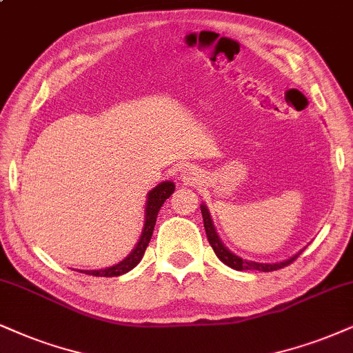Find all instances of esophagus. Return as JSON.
I'll list each match as a JSON object with an SVG mask.
<instances>
[{
    "instance_id": "esophagus-1",
    "label": "esophagus",
    "mask_w": 353,
    "mask_h": 353,
    "mask_svg": "<svg viewBox=\"0 0 353 353\" xmlns=\"http://www.w3.org/2000/svg\"><path fill=\"white\" fill-rule=\"evenodd\" d=\"M180 176H181V180H183L186 185L198 183V180H199L198 172H196V170H194V168H185L183 172L180 173Z\"/></svg>"
}]
</instances>
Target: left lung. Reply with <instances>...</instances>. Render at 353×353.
Masks as SVG:
<instances>
[{
  "label": "left lung",
  "instance_id": "obj_1",
  "mask_svg": "<svg viewBox=\"0 0 353 353\" xmlns=\"http://www.w3.org/2000/svg\"><path fill=\"white\" fill-rule=\"evenodd\" d=\"M201 214H203L204 230H206L208 241H210L212 250H214V254L217 255V259H219L223 263L228 265V267L234 268V270H239V272H242V270L273 272V270H280L283 267H286V265L293 263L294 260H296L299 256V254H301V252H298V254L291 256V259L283 260V262H278V263H259V262H252V260H245V259H242V256L232 254V252H230L228 247L224 245L223 241L219 239V236H217L216 228H214V224H212L211 214H210V211H208L206 204H201Z\"/></svg>",
  "mask_w": 353,
  "mask_h": 353
}]
</instances>
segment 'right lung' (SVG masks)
<instances>
[{"mask_svg": "<svg viewBox=\"0 0 353 353\" xmlns=\"http://www.w3.org/2000/svg\"><path fill=\"white\" fill-rule=\"evenodd\" d=\"M175 191V183L173 181H162L160 185H157L154 190L149 191L147 194V203H145V217H143V229L141 234V239H139L137 245L134 247V250L125 256L123 262L112 265V267L101 268V270H80L81 273H88V275L93 276H119L124 275L132 270L136 265L141 262L143 252H145L147 245H149L152 232H154L157 216H159L160 208L162 204L170 198V194Z\"/></svg>", "mask_w": 353, "mask_h": 353, "instance_id": "1", "label": "right lung"}]
</instances>
